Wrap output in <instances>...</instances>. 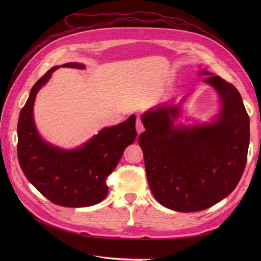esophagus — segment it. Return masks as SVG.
Here are the masks:
<instances>
[{"label":"esophagus","instance_id":"obj_1","mask_svg":"<svg viewBox=\"0 0 261 261\" xmlns=\"http://www.w3.org/2000/svg\"><path fill=\"white\" fill-rule=\"evenodd\" d=\"M136 130L138 134H141L144 130H145V127H144V124L143 122H141L140 117H137L136 118Z\"/></svg>","mask_w":261,"mask_h":261}]
</instances>
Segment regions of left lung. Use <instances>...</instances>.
Instances as JSON below:
<instances>
[{
	"label": "left lung",
	"instance_id": "1",
	"mask_svg": "<svg viewBox=\"0 0 261 261\" xmlns=\"http://www.w3.org/2000/svg\"><path fill=\"white\" fill-rule=\"evenodd\" d=\"M204 83L222 100L218 121L175 127L179 109L158 106L143 116L138 143L144 152L149 187L162 206L179 212L201 211L230 195L243 175L249 145V116L241 93L218 75Z\"/></svg>",
	"mask_w": 261,
	"mask_h": 261
}]
</instances>
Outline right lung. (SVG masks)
<instances>
[{
  "label": "right lung",
  "mask_w": 261,
  "mask_h": 261,
  "mask_svg": "<svg viewBox=\"0 0 261 261\" xmlns=\"http://www.w3.org/2000/svg\"><path fill=\"white\" fill-rule=\"evenodd\" d=\"M63 66L85 67L78 63ZM58 68L49 69L34 85L21 109L17 124L18 162L27 179L51 202L62 207H89L106 198L108 176L137 136L136 118L132 115L124 123L102 129L76 150L66 151L44 143L36 130L33 108L38 90Z\"/></svg>",
  "instance_id": "right-lung-1"
}]
</instances>
